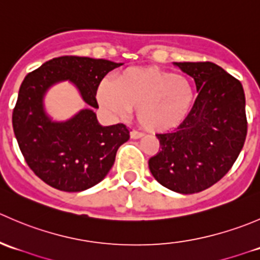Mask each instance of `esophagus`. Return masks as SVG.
<instances>
[{"mask_svg":"<svg viewBox=\"0 0 260 260\" xmlns=\"http://www.w3.org/2000/svg\"><path fill=\"white\" fill-rule=\"evenodd\" d=\"M143 136L142 132H140V131H131V138H133V140H138V138H141Z\"/></svg>","mask_w":260,"mask_h":260,"instance_id":"obj_1","label":"esophagus"}]
</instances>
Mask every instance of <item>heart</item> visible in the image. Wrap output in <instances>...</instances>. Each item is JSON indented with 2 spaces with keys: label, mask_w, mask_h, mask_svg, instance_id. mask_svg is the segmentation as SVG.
<instances>
[{
  "label": "heart",
  "mask_w": 260,
  "mask_h": 260,
  "mask_svg": "<svg viewBox=\"0 0 260 260\" xmlns=\"http://www.w3.org/2000/svg\"><path fill=\"white\" fill-rule=\"evenodd\" d=\"M196 90L185 75L157 68H132L103 80L96 89L99 106L115 118L132 109L141 125L149 132H165L180 125L190 114Z\"/></svg>",
  "instance_id": "obj_1"
}]
</instances>
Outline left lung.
Wrapping results in <instances>:
<instances>
[{
	"label": "left lung",
	"mask_w": 260,
	"mask_h": 260,
	"mask_svg": "<svg viewBox=\"0 0 260 260\" xmlns=\"http://www.w3.org/2000/svg\"><path fill=\"white\" fill-rule=\"evenodd\" d=\"M193 78L199 95L188 117L172 132L158 133L159 151L149 171L180 193L206 190L237 161L248 132L242 83L210 61L175 62Z\"/></svg>",
	"instance_id": "1"
}]
</instances>
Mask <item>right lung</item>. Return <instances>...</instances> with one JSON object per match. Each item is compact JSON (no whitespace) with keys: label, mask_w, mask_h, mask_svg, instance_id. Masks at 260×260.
Here are the masks:
<instances>
[{"label":"right lung","mask_w":260,"mask_h":260,"mask_svg":"<svg viewBox=\"0 0 260 260\" xmlns=\"http://www.w3.org/2000/svg\"><path fill=\"white\" fill-rule=\"evenodd\" d=\"M122 64L85 56H60L28 73L12 112V127L26 164L51 187L79 192L101 182L115 161L118 148L129 140L123 123L103 127L91 109L64 123H54L43 108L49 86L70 80L84 102L98 108L95 94L102 79Z\"/></svg>","instance_id":"right-lung-1"}]
</instances>
